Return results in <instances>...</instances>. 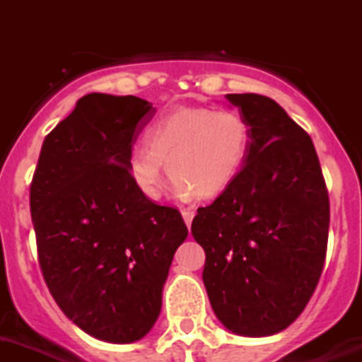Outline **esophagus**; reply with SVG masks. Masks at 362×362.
<instances>
[{
  "mask_svg": "<svg viewBox=\"0 0 362 362\" xmlns=\"http://www.w3.org/2000/svg\"><path fill=\"white\" fill-rule=\"evenodd\" d=\"M182 217H184V223H186L187 226H191V221H193V217H195V209H191V208L182 209Z\"/></svg>",
  "mask_w": 362,
  "mask_h": 362,
  "instance_id": "1",
  "label": "esophagus"
}]
</instances>
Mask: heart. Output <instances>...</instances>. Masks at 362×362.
I'll list each match as a JSON object with an SVG mask.
<instances>
[{
  "mask_svg": "<svg viewBox=\"0 0 362 362\" xmlns=\"http://www.w3.org/2000/svg\"><path fill=\"white\" fill-rule=\"evenodd\" d=\"M250 147L252 129L245 115L191 106L160 117L147 130V144L129 151L127 169L139 193L151 200L162 193L163 162L180 195L211 199L238 178Z\"/></svg>",
  "mask_w": 362,
  "mask_h": 362,
  "instance_id": "heart-1",
  "label": "heart"
}]
</instances>
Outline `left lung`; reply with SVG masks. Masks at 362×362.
<instances>
[{"instance_id": "obj_1", "label": "left lung", "mask_w": 362, "mask_h": 362, "mask_svg": "<svg viewBox=\"0 0 362 362\" xmlns=\"http://www.w3.org/2000/svg\"><path fill=\"white\" fill-rule=\"evenodd\" d=\"M252 129L248 160L223 195L199 208L191 233L217 318L243 337L291 326L317 289L329 197L311 138L270 97L228 93Z\"/></svg>"}]
</instances>
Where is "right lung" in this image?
Here are the masks:
<instances>
[{
	"label": "right lung",
	"mask_w": 362,
	"mask_h": 362,
	"mask_svg": "<svg viewBox=\"0 0 362 362\" xmlns=\"http://www.w3.org/2000/svg\"><path fill=\"white\" fill-rule=\"evenodd\" d=\"M154 108L134 95L88 93L42 145L31 182L38 263L54 302L99 341L127 344L154 326L180 211L138 191L127 156Z\"/></svg>",
	"instance_id": "add662e5"
}]
</instances>
